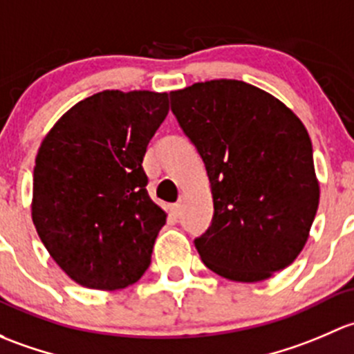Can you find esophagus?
I'll use <instances>...</instances> for the list:
<instances>
[{
  "mask_svg": "<svg viewBox=\"0 0 354 354\" xmlns=\"http://www.w3.org/2000/svg\"><path fill=\"white\" fill-rule=\"evenodd\" d=\"M170 214H172L174 218H178V214H180V204H172V206H170Z\"/></svg>",
  "mask_w": 354,
  "mask_h": 354,
  "instance_id": "34e87169",
  "label": "esophagus"
}]
</instances>
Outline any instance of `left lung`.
Segmentation results:
<instances>
[{
  "label": "left lung",
  "instance_id": "left-lung-1",
  "mask_svg": "<svg viewBox=\"0 0 354 354\" xmlns=\"http://www.w3.org/2000/svg\"><path fill=\"white\" fill-rule=\"evenodd\" d=\"M170 102L211 182L213 220L194 240L203 262L230 281L271 278L301 252L319 207L304 122L239 80L194 83Z\"/></svg>",
  "mask_w": 354,
  "mask_h": 354
}]
</instances>
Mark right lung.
I'll return each instance as SVG.
<instances>
[{"instance_id":"right-lung-1","label":"right lung","mask_w":354,"mask_h":354,"mask_svg":"<svg viewBox=\"0 0 354 354\" xmlns=\"http://www.w3.org/2000/svg\"><path fill=\"white\" fill-rule=\"evenodd\" d=\"M169 114V93L104 90L53 126L35 158L32 220L78 285L121 290L151 262L167 214L147 191L143 156Z\"/></svg>"}]
</instances>
